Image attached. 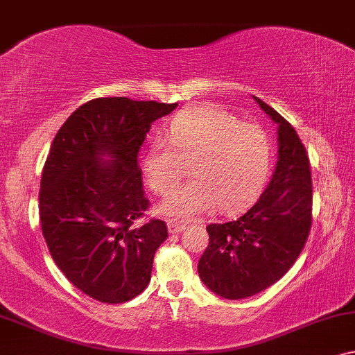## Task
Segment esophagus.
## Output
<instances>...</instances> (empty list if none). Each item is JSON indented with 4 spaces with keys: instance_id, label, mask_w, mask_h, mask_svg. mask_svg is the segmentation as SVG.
Segmentation results:
<instances>
[{
    "instance_id": "1",
    "label": "esophagus",
    "mask_w": 355,
    "mask_h": 355,
    "mask_svg": "<svg viewBox=\"0 0 355 355\" xmlns=\"http://www.w3.org/2000/svg\"><path fill=\"white\" fill-rule=\"evenodd\" d=\"M167 228H168V233L178 234V233H182L184 228H187V225H184V223H177V222H173V220H168L167 222Z\"/></svg>"
}]
</instances>
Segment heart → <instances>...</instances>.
I'll return each mask as SVG.
<instances>
[{"label": "heart", "mask_w": 355, "mask_h": 355, "mask_svg": "<svg viewBox=\"0 0 355 355\" xmlns=\"http://www.w3.org/2000/svg\"><path fill=\"white\" fill-rule=\"evenodd\" d=\"M193 182L177 188L159 207L172 218L211 212L234 214L251 206L262 191L272 166V141L257 123L241 122L225 109L198 104L178 112L166 139L144 154L141 168L148 187L166 194L180 182L184 166Z\"/></svg>", "instance_id": "obj_1"}]
</instances>
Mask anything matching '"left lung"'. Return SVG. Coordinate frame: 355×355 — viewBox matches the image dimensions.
Here are the masks:
<instances>
[{
  "instance_id": "1",
  "label": "left lung",
  "mask_w": 355,
  "mask_h": 355,
  "mask_svg": "<svg viewBox=\"0 0 355 355\" xmlns=\"http://www.w3.org/2000/svg\"><path fill=\"white\" fill-rule=\"evenodd\" d=\"M252 98L277 123L275 171L246 214L233 222L207 225L209 246L198 263L201 282L232 301L277 283L296 262L312 225V177L306 148L275 109Z\"/></svg>"
}]
</instances>
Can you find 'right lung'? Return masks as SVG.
Returning a JSON list of instances; mask_svg holds the SVG:
<instances>
[{
  "label": "right lung",
  "instance_id": "right-lung-1",
  "mask_svg": "<svg viewBox=\"0 0 355 355\" xmlns=\"http://www.w3.org/2000/svg\"><path fill=\"white\" fill-rule=\"evenodd\" d=\"M178 106L96 98L59 128L40 184V220L66 278L99 302H127L151 279L162 220H137L149 206L138 151L151 123Z\"/></svg>",
  "mask_w": 355,
  "mask_h": 355
}]
</instances>
